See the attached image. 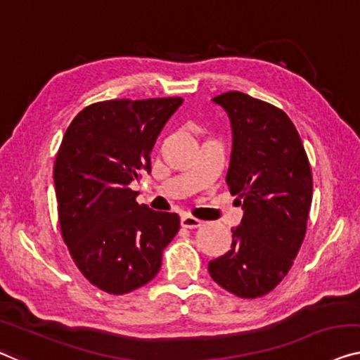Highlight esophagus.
<instances>
[{"instance_id": "esophagus-1", "label": "esophagus", "mask_w": 360, "mask_h": 360, "mask_svg": "<svg viewBox=\"0 0 360 360\" xmlns=\"http://www.w3.org/2000/svg\"><path fill=\"white\" fill-rule=\"evenodd\" d=\"M181 226L187 228V229H195L198 226H202V221L192 214H182L181 218Z\"/></svg>"}]
</instances>
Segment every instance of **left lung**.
I'll use <instances>...</instances> for the list:
<instances>
[{
  "label": "left lung",
  "mask_w": 360,
  "mask_h": 360,
  "mask_svg": "<svg viewBox=\"0 0 360 360\" xmlns=\"http://www.w3.org/2000/svg\"><path fill=\"white\" fill-rule=\"evenodd\" d=\"M231 121L226 184L244 214L226 254L210 260L219 286L239 297L265 296L288 275L302 244L312 173L299 132L276 106L240 92L213 98Z\"/></svg>",
  "instance_id": "left-lung-1"
}]
</instances>
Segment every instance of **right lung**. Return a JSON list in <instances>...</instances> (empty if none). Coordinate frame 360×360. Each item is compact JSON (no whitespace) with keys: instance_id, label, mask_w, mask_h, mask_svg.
Listing matches in <instances>:
<instances>
[{"instance_id":"right-lung-1","label":"right lung","mask_w":360,"mask_h":360,"mask_svg":"<svg viewBox=\"0 0 360 360\" xmlns=\"http://www.w3.org/2000/svg\"><path fill=\"white\" fill-rule=\"evenodd\" d=\"M182 98L108 100L74 117L58 150L61 234L80 273L101 291L127 294L152 281L179 217L139 205L129 184L152 171L150 153Z\"/></svg>"}]
</instances>
